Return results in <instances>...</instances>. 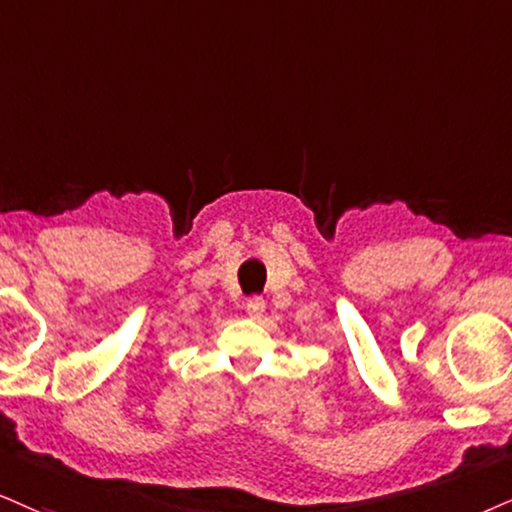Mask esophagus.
Returning a JSON list of instances; mask_svg holds the SVG:
<instances>
[{
	"mask_svg": "<svg viewBox=\"0 0 512 512\" xmlns=\"http://www.w3.org/2000/svg\"><path fill=\"white\" fill-rule=\"evenodd\" d=\"M263 311H266V301H263L261 296H251V299L246 301V313H249L251 318H261Z\"/></svg>",
	"mask_w": 512,
	"mask_h": 512,
	"instance_id": "esophagus-1",
	"label": "esophagus"
}]
</instances>
